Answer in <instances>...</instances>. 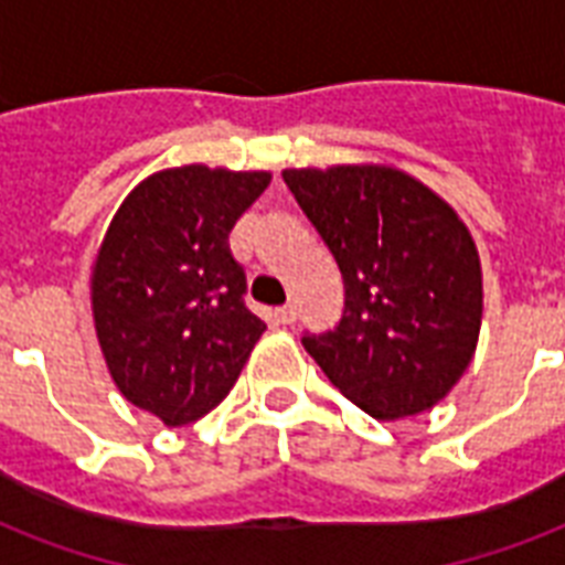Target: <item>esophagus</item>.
<instances>
[{"mask_svg": "<svg viewBox=\"0 0 565 565\" xmlns=\"http://www.w3.org/2000/svg\"><path fill=\"white\" fill-rule=\"evenodd\" d=\"M296 317H299L296 305H284V308H275V319H278L281 326H292V322H296Z\"/></svg>", "mask_w": 565, "mask_h": 565, "instance_id": "1", "label": "esophagus"}]
</instances>
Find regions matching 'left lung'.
<instances>
[{
    "label": "left lung",
    "mask_w": 565,
    "mask_h": 565,
    "mask_svg": "<svg viewBox=\"0 0 565 565\" xmlns=\"http://www.w3.org/2000/svg\"><path fill=\"white\" fill-rule=\"evenodd\" d=\"M290 193L345 284L337 331L301 343L328 381L381 422L443 402L483 319L481 255L451 204L390 163L290 167Z\"/></svg>",
    "instance_id": "left-lung-1"
}]
</instances>
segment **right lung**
Here are the masks:
<instances>
[{"mask_svg": "<svg viewBox=\"0 0 565 565\" xmlns=\"http://www.w3.org/2000/svg\"><path fill=\"white\" fill-rule=\"evenodd\" d=\"M269 181L207 163L158 170L119 202L96 248L90 310L105 366L122 398L167 428L207 416L264 337L228 234Z\"/></svg>", "mask_w": 565, "mask_h": 565, "instance_id": "1", "label": "right lung"}]
</instances>
